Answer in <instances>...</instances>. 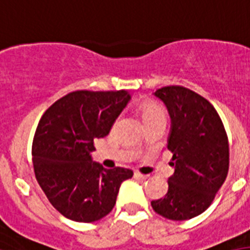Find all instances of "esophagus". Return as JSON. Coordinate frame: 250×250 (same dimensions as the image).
Returning <instances> with one entry per match:
<instances>
[{
	"mask_svg": "<svg viewBox=\"0 0 250 250\" xmlns=\"http://www.w3.org/2000/svg\"><path fill=\"white\" fill-rule=\"evenodd\" d=\"M134 177L137 180H146L148 176L147 175H142V173H139V172H134Z\"/></svg>",
	"mask_w": 250,
	"mask_h": 250,
	"instance_id": "1",
	"label": "esophagus"
}]
</instances>
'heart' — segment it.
Returning <instances> with one entry per match:
<instances>
[{
    "label": "heart",
    "instance_id": "heart-1",
    "mask_svg": "<svg viewBox=\"0 0 250 250\" xmlns=\"http://www.w3.org/2000/svg\"><path fill=\"white\" fill-rule=\"evenodd\" d=\"M141 113H142L143 121L154 119L158 116H164L163 108L160 107L159 104H156L155 102H145V103L141 104Z\"/></svg>",
    "mask_w": 250,
    "mask_h": 250
}]
</instances>
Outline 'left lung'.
Here are the masks:
<instances>
[{
    "mask_svg": "<svg viewBox=\"0 0 250 250\" xmlns=\"http://www.w3.org/2000/svg\"><path fill=\"white\" fill-rule=\"evenodd\" d=\"M154 96L163 102L171 117L167 147L173 154L175 173L168 179L167 194L151 206L167 219H191L211 205L227 177V133L215 108L194 91L167 86Z\"/></svg>",
    "mask_w": 250,
    "mask_h": 250,
    "instance_id": "left-lung-1",
    "label": "left lung"
}]
</instances>
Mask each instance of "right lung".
<instances>
[{"instance_id": "1", "label": "right lung", "mask_w": 250, "mask_h": 250, "mask_svg": "<svg viewBox=\"0 0 250 250\" xmlns=\"http://www.w3.org/2000/svg\"><path fill=\"white\" fill-rule=\"evenodd\" d=\"M127 91H75L57 100L39 121L32 163L39 185L65 218L91 223L115 208L120 187L133 171L107 169L92 160L94 141L109 133L126 107Z\"/></svg>"}]
</instances>
